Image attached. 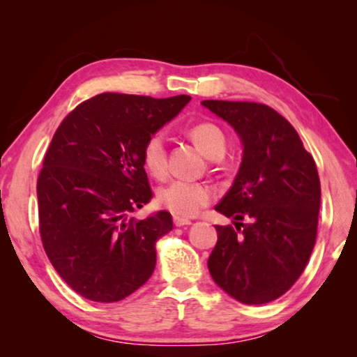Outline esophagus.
<instances>
[{
  "mask_svg": "<svg viewBox=\"0 0 357 357\" xmlns=\"http://www.w3.org/2000/svg\"><path fill=\"white\" fill-rule=\"evenodd\" d=\"M173 223L176 227H185V225H190V220L189 219H184V217H179V215H174L173 217Z\"/></svg>",
  "mask_w": 357,
  "mask_h": 357,
  "instance_id": "34e87169",
  "label": "esophagus"
}]
</instances>
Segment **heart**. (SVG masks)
<instances>
[{"label":"heart","mask_w":357,"mask_h":357,"mask_svg":"<svg viewBox=\"0 0 357 357\" xmlns=\"http://www.w3.org/2000/svg\"><path fill=\"white\" fill-rule=\"evenodd\" d=\"M189 135L198 149L208 157L217 160L225 154L227 138L219 126L214 123H200L192 126ZM143 165L154 178H165L168 172L165 140L160 134L151 135L143 146ZM157 200L165 209L179 217H193L213 200V190L203 183L176 179L157 193Z\"/></svg>","instance_id":"1"}]
</instances>
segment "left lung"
Returning a JSON list of instances; mask_svg holds the SVG:
<instances>
[{"mask_svg":"<svg viewBox=\"0 0 357 357\" xmlns=\"http://www.w3.org/2000/svg\"><path fill=\"white\" fill-rule=\"evenodd\" d=\"M243 142V162L215 211L234 227L215 225L208 268L223 291L243 304H266L299 279L317 241L318 170L298 132L257 102L203 100ZM249 216V224L239 222Z\"/></svg>","mask_w":357,"mask_h":357,"instance_id":"left-lung-1","label":"left lung"}]
</instances>
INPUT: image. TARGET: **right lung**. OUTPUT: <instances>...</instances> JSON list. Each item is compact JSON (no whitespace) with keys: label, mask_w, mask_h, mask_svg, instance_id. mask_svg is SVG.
<instances>
[{"label":"right lung","mask_w":357,"mask_h":357,"mask_svg":"<svg viewBox=\"0 0 357 357\" xmlns=\"http://www.w3.org/2000/svg\"><path fill=\"white\" fill-rule=\"evenodd\" d=\"M189 100L98 94L53 135L38 178L40 239L56 273L83 298L116 302L153 275L155 241L173 220L167 211L129 219L153 198L142 153Z\"/></svg>","instance_id":"right-lung-1"}]
</instances>
